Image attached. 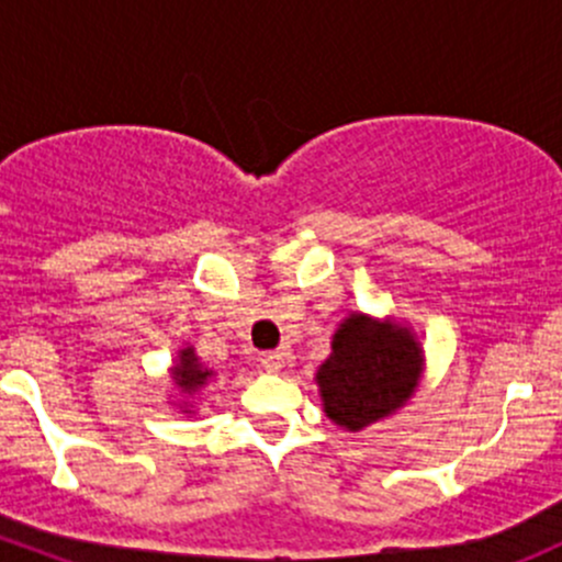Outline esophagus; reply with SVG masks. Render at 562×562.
<instances>
[{
    "label": "esophagus",
    "instance_id": "34e87169",
    "mask_svg": "<svg viewBox=\"0 0 562 562\" xmlns=\"http://www.w3.org/2000/svg\"><path fill=\"white\" fill-rule=\"evenodd\" d=\"M285 361L288 353H282V350H266V353H260V364H263L266 372H280L285 367Z\"/></svg>",
    "mask_w": 562,
    "mask_h": 562
}]
</instances>
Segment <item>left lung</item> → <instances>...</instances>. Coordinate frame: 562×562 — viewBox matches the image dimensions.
Returning a JSON list of instances; mask_svg holds the SVG:
<instances>
[{"label":"left lung","instance_id":"left-lung-1","mask_svg":"<svg viewBox=\"0 0 562 562\" xmlns=\"http://www.w3.org/2000/svg\"><path fill=\"white\" fill-rule=\"evenodd\" d=\"M422 350L407 328L353 315L334 334L331 356L317 370L323 407L334 424L370 427L413 394Z\"/></svg>","mask_w":562,"mask_h":562}]
</instances>
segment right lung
I'll return each instance as SVG.
<instances>
[{
  "label": "right lung",
  "instance_id": "obj_1",
  "mask_svg": "<svg viewBox=\"0 0 562 562\" xmlns=\"http://www.w3.org/2000/svg\"><path fill=\"white\" fill-rule=\"evenodd\" d=\"M173 378L184 391H195L206 386V381L212 378V370H203V367L198 364L195 356H192V350H184V353H181V364L176 367Z\"/></svg>",
  "mask_w": 562,
  "mask_h": 562
}]
</instances>
